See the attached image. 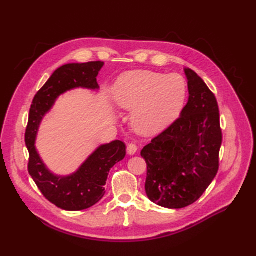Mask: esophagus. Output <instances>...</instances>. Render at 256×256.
<instances>
[{
  "label": "esophagus",
  "instance_id": "34e87169",
  "mask_svg": "<svg viewBox=\"0 0 256 256\" xmlns=\"http://www.w3.org/2000/svg\"><path fill=\"white\" fill-rule=\"evenodd\" d=\"M138 150V146L134 143H131L127 146V154L129 156H134V154Z\"/></svg>",
  "mask_w": 256,
  "mask_h": 256
}]
</instances>
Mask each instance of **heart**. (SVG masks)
<instances>
[{"instance_id": "heart-1", "label": "heart", "mask_w": 256, "mask_h": 256, "mask_svg": "<svg viewBox=\"0 0 256 256\" xmlns=\"http://www.w3.org/2000/svg\"><path fill=\"white\" fill-rule=\"evenodd\" d=\"M186 96V81L177 74L129 72L122 74L112 88L115 106L132 112L131 124L142 136H154L171 125L180 114Z\"/></svg>"}]
</instances>
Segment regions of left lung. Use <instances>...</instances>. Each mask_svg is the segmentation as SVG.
<instances>
[{
  "label": "left lung",
  "mask_w": 256,
  "mask_h": 256,
  "mask_svg": "<svg viewBox=\"0 0 256 256\" xmlns=\"http://www.w3.org/2000/svg\"><path fill=\"white\" fill-rule=\"evenodd\" d=\"M184 72L189 99L180 118L141 152L147 164V198L171 209L189 206L202 196L218 172L222 143L214 95L192 69Z\"/></svg>",
  "instance_id": "obj_1"
}]
</instances>
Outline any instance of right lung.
Instances as JSON below:
<instances>
[{"label":"right lung","mask_w":256,"mask_h":256,"mask_svg":"<svg viewBox=\"0 0 256 256\" xmlns=\"http://www.w3.org/2000/svg\"><path fill=\"white\" fill-rule=\"evenodd\" d=\"M104 65V62L98 60L60 66L38 90L30 109L26 132L30 152L28 173L44 196L64 210H83L102 198L108 175L118 162L125 158L126 146L118 140L99 145L74 172L58 175L47 166L36 148L38 130L60 95L76 88L97 92V76Z\"/></svg>","instance_id":"1"}]
</instances>
